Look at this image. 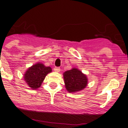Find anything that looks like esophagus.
I'll return each instance as SVG.
<instances>
[{
    "label": "esophagus",
    "instance_id": "34e87169",
    "mask_svg": "<svg viewBox=\"0 0 128 128\" xmlns=\"http://www.w3.org/2000/svg\"><path fill=\"white\" fill-rule=\"evenodd\" d=\"M54 72H59L60 71V68H58V67H55V68H54Z\"/></svg>",
    "mask_w": 128,
    "mask_h": 128
}]
</instances>
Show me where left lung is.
I'll return each mask as SVG.
<instances>
[{
	"label": "left lung",
	"mask_w": 128,
	"mask_h": 128,
	"mask_svg": "<svg viewBox=\"0 0 128 128\" xmlns=\"http://www.w3.org/2000/svg\"><path fill=\"white\" fill-rule=\"evenodd\" d=\"M65 88L69 93H76L84 90L88 85L87 76L76 68L67 70L63 74Z\"/></svg>",
	"instance_id": "8db88e82"
}]
</instances>
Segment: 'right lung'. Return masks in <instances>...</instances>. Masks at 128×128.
I'll return each mask as SVG.
<instances>
[{
	"label": "right lung",
	"mask_w": 128,
	"mask_h": 128,
	"mask_svg": "<svg viewBox=\"0 0 128 128\" xmlns=\"http://www.w3.org/2000/svg\"><path fill=\"white\" fill-rule=\"evenodd\" d=\"M51 72V67L38 62L27 69L24 74V79L31 89H38L41 86L46 75Z\"/></svg>",
	"instance_id": "obj_1"
}]
</instances>
